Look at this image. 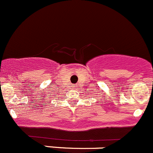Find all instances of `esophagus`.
Segmentation results:
<instances>
[{"instance_id": "1", "label": "esophagus", "mask_w": 153, "mask_h": 153, "mask_svg": "<svg viewBox=\"0 0 153 153\" xmlns=\"http://www.w3.org/2000/svg\"><path fill=\"white\" fill-rule=\"evenodd\" d=\"M76 87V86H75V85H74V86H73V87Z\"/></svg>"}]
</instances>
